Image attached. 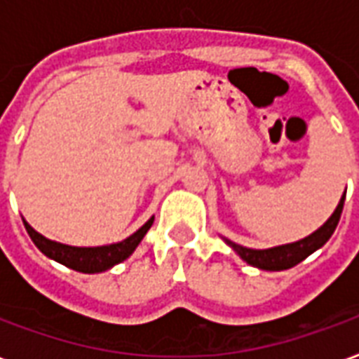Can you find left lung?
Here are the masks:
<instances>
[{
  "label": "left lung",
  "mask_w": 359,
  "mask_h": 359,
  "mask_svg": "<svg viewBox=\"0 0 359 359\" xmlns=\"http://www.w3.org/2000/svg\"><path fill=\"white\" fill-rule=\"evenodd\" d=\"M344 198H346V190H344V194L340 198L337 210L332 211L331 217L327 219L323 225L317 229L316 233L308 234V236L302 238V241L290 242V244H280V246H273V248L265 250L246 248V246H241V244H236V242L229 241L225 236H223V241H225L226 244L246 262V264L252 265V267H257V269L264 271L290 269L294 265H298L300 262H304L308 256H311L316 250L321 248L325 242L331 238V234L334 233V229H337V225H339L340 221V213H342V208H344Z\"/></svg>",
  "instance_id": "left-lung-1"
}]
</instances>
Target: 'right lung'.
<instances>
[{"label": "right lung", "instance_id": "obj_1", "mask_svg": "<svg viewBox=\"0 0 359 359\" xmlns=\"http://www.w3.org/2000/svg\"><path fill=\"white\" fill-rule=\"evenodd\" d=\"M22 223L27 226V233L30 234L36 248L40 250L43 256H48L57 264L65 265L69 269L81 271V273H103V271L111 269L113 265L125 262L128 256H133V252L138 248V244L146 236L149 226L154 225V217H149L136 233L130 234L125 241L115 242V244H105V246H92V248L69 246V244L50 241L43 234L34 231L25 219H22Z\"/></svg>", "mask_w": 359, "mask_h": 359}]
</instances>
